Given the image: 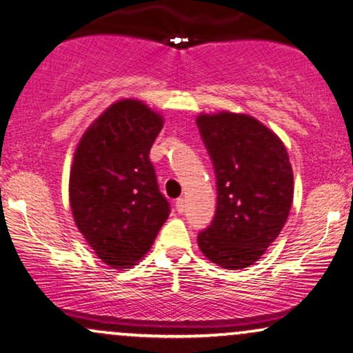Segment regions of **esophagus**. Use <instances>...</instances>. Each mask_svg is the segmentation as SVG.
<instances>
[{
    "label": "esophagus",
    "instance_id": "1",
    "mask_svg": "<svg viewBox=\"0 0 353 353\" xmlns=\"http://www.w3.org/2000/svg\"><path fill=\"white\" fill-rule=\"evenodd\" d=\"M176 210H177V212H185V200H183V198H177L176 200Z\"/></svg>",
    "mask_w": 353,
    "mask_h": 353
}]
</instances>
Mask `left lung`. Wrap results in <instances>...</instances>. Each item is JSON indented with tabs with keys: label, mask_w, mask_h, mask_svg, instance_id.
Wrapping results in <instances>:
<instances>
[{
	"label": "left lung",
	"mask_w": 353,
	"mask_h": 353,
	"mask_svg": "<svg viewBox=\"0 0 353 353\" xmlns=\"http://www.w3.org/2000/svg\"><path fill=\"white\" fill-rule=\"evenodd\" d=\"M196 126L217 185L214 219L198 233V246L222 269H245L261 259L290 214V157L275 132L245 113L200 115Z\"/></svg>",
	"instance_id": "obj_1"
}]
</instances>
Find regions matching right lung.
Segmentation results:
<instances>
[{
  "label": "right lung",
  "mask_w": 353,
  "mask_h": 353,
  "mask_svg": "<svg viewBox=\"0 0 353 353\" xmlns=\"http://www.w3.org/2000/svg\"><path fill=\"white\" fill-rule=\"evenodd\" d=\"M163 117L134 99L112 103L79 141L70 171V208L99 259L129 269L147 254L170 216L150 148Z\"/></svg>",
  "instance_id": "right-lung-1"
}]
</instances>
